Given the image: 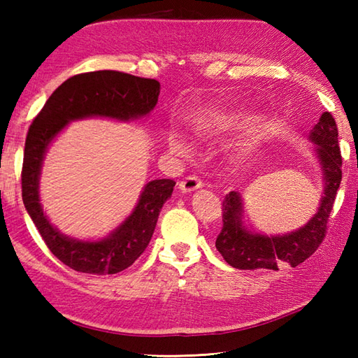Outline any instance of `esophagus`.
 I'll use <instances>...</instances> for the list:
<instances>
[{
    "label": "esophagus",
    "instance_id": "34e87169",
    "mask_svg": "<svg viewBox=\"0 0 358 358\" xmlns=\"http://www.w3.org/2000/svg\"><path fill=\"white\" fill-rule=\"evenodd\" d=\"M201 186L203 181L196 175H187L183 181H180V189L183 192H192L195 189H200Z\"/></svg>",
    "mask_w": 358,
    "mask_h": 358
}]
</instances>
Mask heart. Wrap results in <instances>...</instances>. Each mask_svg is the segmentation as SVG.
<instances>
[{
  "label": "heart",
  "mask_w": 358,
  "mask_h": 358,
  "mask_svg": "<svg viewBox=\"0 0 358 358\" xmlns=\"http://www.w3.org/2000/svg\"><path fill=\"white\" fill-rule=\"evenodd\" d=\"M243 123H245V120L241 117H235V115L217 117L215 120H210L208 123L201 124L199 127V132L203 136H218V135H223L224 132L234 131V129L240 127ZM169 146L173 152H177V154H186L189 150L187 143L180 134H172L169 136Z\"/></svg>",
  "instance_id": "heart-1"
}]
</instances>
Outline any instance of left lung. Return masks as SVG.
<instances>
[{
  "instance_id": "left-lung-1",
  "label": "left lung",
  "mask_w": 358,
  "mask_h": 358,
  "mask_svg": "<svg viewBox=\"0 0 358 358\" xmlns=\"http://www.w3.org/2000/svg\"><path fill=\"white\" fill-rule=\"evenodd\" d=\"M317 144L324 177V195L320 209L301 229L278 237L250 234L241 223V196L229 192L223 200V227L215 246L224 262L237 269H273L285 262L295 268L313 255L328 232V220L341 183V154L338 129L331 112H324L310 132Z\"/></svg>"
}]
</instances>
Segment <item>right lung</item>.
Listing matches in <instances>:
<instances>
[{
    "instance_id": "add662e5",
    "label": "right lung",
    "mask_w": 358,
    "mask_h": 358,
    "mask_svg": "<svg viewBox=\"0 0 358 358\" xmlns=\"http://www.w3.org/2000/svg\"><path fill=\"white\" fill-rule=\"evenodd\" d=\"M159 83L118 71L73 75L55 89L29 127L21 169L22 203L59 262L85 273H117L129 268L148 248L163 204L173 192L175 181L154 180L146 185L136 208L126 222L101 241H78L64 237L43 214L38 180L49 143L71 120L100 115L129 120L155 108Z\"/></svg>"
}]
</instances>
